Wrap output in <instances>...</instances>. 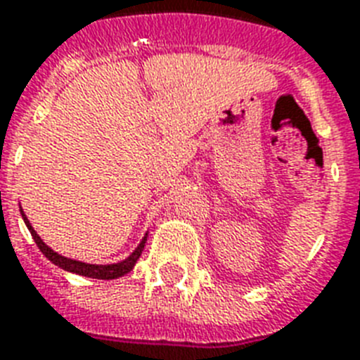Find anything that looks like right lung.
I'll return each instance as SVG.
<instances>
[{"mask_svg":"<svg viewBox=\"0 0 360 360\" xmlns=\"http://www.w3.org/2000/svg\"><path fill=\"white\" fill-rule=\"evenodd\" d=\"M22 217H24L25 226L30 228L31 237H33V240L37 243V246L41 248L42 254H44V256H46L48 259L53 263V265H58V267L65 269V271H70V273L82 274V276H89V278L112 280V278H120V276H123V274L130 273V271H132V267L136 265V262H138V257L141 256V250H143V246H146V240H147V236H146L143 239H141L140 245H138V248H136V250L132 252V254H130V256L127 257L124 262L112 263V265H91V263L76 262V259H70V257L59 256L58 252H53L50 246H46L44 243H42L41 237L37 236V231L31 228L30 220H27V217L24 214V211H22Z\"/></svg>","mask_w":360,"mask_h":360,"instance_id":"1","label":"right lung"}]
</instances>
